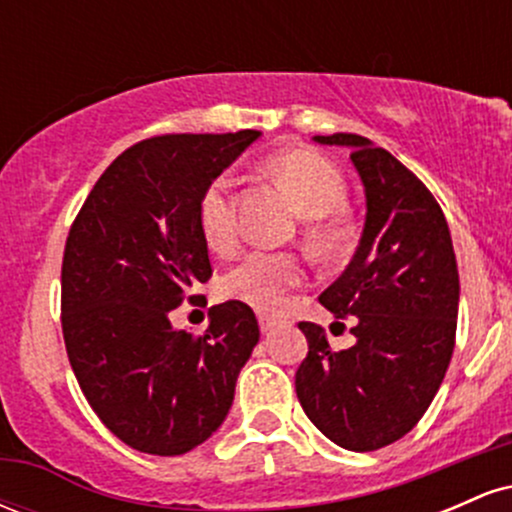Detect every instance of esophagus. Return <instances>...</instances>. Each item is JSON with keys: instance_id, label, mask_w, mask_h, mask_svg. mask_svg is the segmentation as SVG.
Wrapping results in <instances>:
<instances>
[{"instance_id": "1", "label": "esophagus", "mask_w": 512, "mask_h": 512, "mask_svg": "<svg viewBox=\"0 0 512 512\" xmlns=\"http://www.w3.org/2000/svg\"><path fill=\"white\" fill-rule=\"evenodd\" d=\"M257 320H260L262 332H272V330H276V327L281 325V322L276 320L274 315H267V313H260V315H257Z\"/></svg>"}]
</instances>
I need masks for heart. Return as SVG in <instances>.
Returning <instances> with one entry per match:
<instances>
[{"instance_id":"1","label":"heart","mask_w":512,"mask_h":512,"mask_svg":"<svg viewBox=\"0 0 512 512\" xmlns=\"http://www.w3.org/2000/svg\"><path fill=\"white\" fill-rule=\"evenodd\" d=\"M269 173L291 192L308 219L310 240L320 252L330 255L349 240V223L339 209L346 202L344 175L332 161L308 149L281 151L267 161ZM197 223L209 250L226 252L236 245L238 214L233 180L219 175L202 190L197 202ZM303 279L301 262L286 252L252 250L221 276L223 298L248 303L257 310H272L281 303L286 289Z\"/></svg>"}]
</instances>
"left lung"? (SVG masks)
<instances>
[{
    "mask_svg": "<svg viewBox=\"0 0 512 512\" xmlns=\"http://www.w3.org/2000/svg\"><path fill=\"white\" fill-rule=\"evenodd\" d=\"M313 142L351 149L366 223L354 260L320 296L337 317H356V342L334 351L320 325L301 322L296 395L332 443L368 452L407 436L436 397L455 349L460 274L443 209L407 166L358 134Z\"/></svg>",
    "mask_w": 512,
    "mask_h": 512,
    "instance_id": "left-lung-1",
    "label": "left lung"
}]
</instances>
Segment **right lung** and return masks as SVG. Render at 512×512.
<instances>
[{"mask_svg": "<svg viewBox=\"0 0 512 512\" xmlns=\"http://www.w3.org/2000/svg\"><path fill=\"white\" fill-rule=\"evenodd\" d=\"M260 137L243 129L134 144L98 178L69 231L67 356L98 419L129 448L173 457L202 445L260 342L257 317L240 301L209 308L202 337L170 325V310L211 276L199 195Z\"/></svg>", "mask_w": 512, "mask_h": 512, "instance_id": "obj_1", "label": "right lung"}]
</instances>
